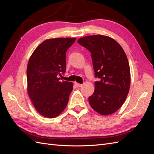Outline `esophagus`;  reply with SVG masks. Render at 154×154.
<instances>
[{
	"label": "esophagus",
	"mask_w": 154,
	"mask_h": 154,
	"mask_svg": "<svg viewBox=\"0 0 154 154\" xmlns=\"http://www.w3.org/2000/svg\"><path fill=\"white\" fill-rule=\"evenodd\" d=\"M75 86H77V88H79V87H81V86H82V84H80V83H78V82H75Z\"/></svg>",
	"instance_id": "34e87169"
}]
</instances>
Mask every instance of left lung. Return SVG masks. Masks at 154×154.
Masks as SVG:
<instances>
[{"label":"left lung","mask_w":154,"mask_h":154,"mask_svg":"<svg viewBox=\"0 0 154 154\" xmlns=\"http://www.w3.org/2000/svg\"><path fill=\"white\" fill-rule=\"evenodd\" d=\"M78 43L91 53L95 75V90L88 98L91 107L107 116L119 109L129 91L131 74L128 59L121 45L111 37L93 35L79 38Z\"/></svg>","instance_id":"left-lung-1"}]
</instances>
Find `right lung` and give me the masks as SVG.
<instances>
[{
    "label": "right lung",
    "instance_id": "right-lung-1",
    "mask_svg": "<svg viewBox=\"0 0 154 154\" xmlns=\"http://www.w3.org/2000/svg\"><path fill=\"white\" fill-rule=\"evenodd\" d=\"M75 38L47 39L34 51L26 68L27 93L39 114L59 116L66 109L73 83L60 81L66 68V52Z\"/></svg>",
    "mask_w": 154,
    "mask_h": 154
}]
</instances>
